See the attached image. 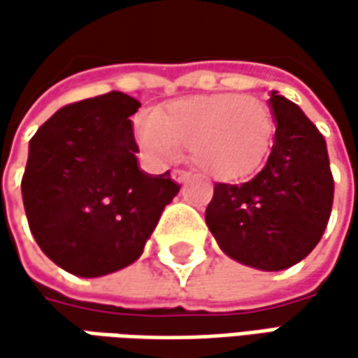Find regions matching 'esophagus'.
Masks as SVG:
<instances>
[{
    "label": "esophagus",
    "instance_id": "esophagus-1",
    "mask_svg": "<svg viewBox=\"0 0 358 358\" xmlns=\"http://www.w3.org/2000/svg\"><path fill=\"white\" fill-rule=\"evenodd\" d=\"M171 179L175 183H187V181H189V173L181 171V169H175V171L171 173Z\"/></svg>",
    "mask_w": 358,
    "mask_h": 358
}]
</instances>
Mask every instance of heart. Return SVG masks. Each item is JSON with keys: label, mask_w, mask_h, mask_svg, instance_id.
<instances>
[{"label": "heart", "mask_w": 358, "mask_h": 358, "mask_svg": "<svg viewBox=\"0 0 358 358\" xmlns=\"http://www.w3.org/2000/svg\"><path fill=\"white\" fill-rule=\"evenodd\" d=\"M275 133L268 105L251 95L209 93L167 103L137 121L135 139L153 163H167L189 147L193 165L217 181H239L259 169Z\"/></svg>", "instance_id": "heart-1"}]
</instances>
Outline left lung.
<instances>
[{
  "label": "left lung",
  "instance_id": "8db88e82",
  "mask_svg": "<svg viewBox=\"0 0 358 358\" xmlns=\"http://www.w3.org/2000/svg\"><path fill=\"white\" fill-rule=\"evenodd\" d=\"M268 105L277 127L265 167L247 183H217L205 221L233 261L282 271L321 241L335 183L324 137L301 107L277 91H271Z\"/></svg>",
  "mask_w": 358,
  "mask_h": 358
}]
</instances>
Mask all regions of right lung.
I'll return each mask as SVG.
<instances>
[{"instance_id": "right-lung-1", "label": "right lung", "mask_w": 358, "mask_h": 358, "mask_svg": "<svg viewBox=\"0 0 358 358\" xmlns=\"http://www.w3.org/2000/svg\"><path fill=\"white\" fill-rule=\"evenodd\" d=\"M139 107L121 91L65 105L29 141L27 223L39 249L71 275L103 277L135 263L179 193L169 171L137 165L129 117Z\"/></svg>"}]
</instances>
